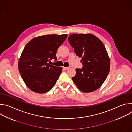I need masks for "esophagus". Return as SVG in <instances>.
Listing matches in <instances>:
<instances>
[{
  "label": "esophagus",
  "instance_id": "obj_1",
  "mask_svg": "<svg viewBox=\"0 0 132 132\" xmlns=\"http://www.w3.org/2000/svg\"><path fill=\"white\" fill-rule=\"evenodd\" d=\"M64 69H65V70H68V69H69V67H64Z\"/></svg>",
  "mask_w": 132,
  "mask_h": 132
}]
</instances>
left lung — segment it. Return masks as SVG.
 <instances>
[{
  "label": "left lung",
  "mask_w": 132,
  "mask_h": 132,
  "mask_svg": "<svg viewBox=\"0 0 132 132\" xmlns=\"http://www.w3.org/2000/svg\"><path fill=\"white\" fill-rule=\"evenodd\" d=\"M68 41L76 55L81 58L83 65L81 69H76L72 81L83 92L97 90L105 80L110 69V60L104 44L90 33L71 34Z\"/></svg>",
  "instance_id": "8db88e82"
}]
</instances>
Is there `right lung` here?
Segmentation results:
<instances>
[{"label": "right lung", "instance_id": "obj_1", "mask_svg": "<svg viewBox=\"0 0 132 132\" xmlns=\"http://www.w3.org/2000/svg\"><path fill=\"white\" fill-rule=\"evenodd\" d=\"M67 34H47L34 37L24 47L18 62V69L26 86L38 93L49 91L55 85L63 68L50 65Z\"/></svg>", "mask_w": 132, "mask_h": 132}]
</instances>
